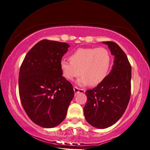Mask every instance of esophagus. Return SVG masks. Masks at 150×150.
<instances>
[{"instance_id": "34e87169", "label": "esophagus", "mask_w": 150, "mask_h": 150, "mask_svg": "<svg viewBox=\"0 0 150 150\" xmlns=\"http://www.w3.org/2000/svg\"><path fill=\"white\" fill-rule=\"evenodd\" d=\"M73 89H74V91H75V95L78 94V93H84V92H85V90H84V89L79 88L78 87H77V86H75V87H74Z\"/></svg>"}]
</instances>
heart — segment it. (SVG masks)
<instances>
[{
    "mask_svg": "<svg viewBox=\"0 0 150 150\" xmlns=\"http://www.w3.org/2000/svg\"><path fill=\"white\" fill-rule=\"evenodd\" d=\"M111 56L104 48H78L70 56V61L62 60L60 68L63 76L73 80L82 75L78 83L81 85L97 86L109 73Z\"/></svg>",
    "mask_w": 150,
    "mask_h": 150,
    "instance_id": "1",
    "label": "heart"
}]
</instances>
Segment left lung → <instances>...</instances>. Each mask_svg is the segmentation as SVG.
Instances as JSON below:
<instances>
[{
    "mask_svg": "<svg viewBox=\"0 0 150 150\" xmlns=\"http://www.w3.org/2000/svg\"><path fill=\"white\" fill-rule=\"evenodd\" d=\"M103 43L115 56L114 63L101 83L85 92L87 102L84 107L87 122L100 129L113 125L125 113L130 99L132 78V66L124 51L113 41Z\"/></svg>",
    "mask_w": 150,
    "mask_h": 150,
    "instance_id": "1",
    "label": "left lung"
}]
</instances>
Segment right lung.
I'll return each mask as SVG.
<instances>
[{"label": "right lung", "instance_id": "1", "mask_svg": "<svg viewBox=\"0 0 150 150\" xmlns=\"http://www.w3.org/2000/svg\"><path fill=\"white\" fill-rule=\"evenodd\" d=\"M69 47L66 43L43 39L30 49L21 66V102L31 120L42 127H54L65 119L75 95L60 68Z\"/></svg>", "mask_w": 150, "mask_h": 150}]
</instances>
